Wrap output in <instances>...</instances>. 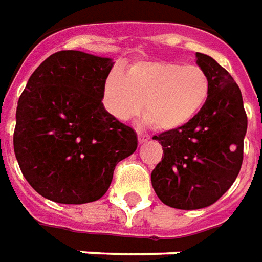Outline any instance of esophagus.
<instances>
[{"instance_id":"esophagus-1","label":"esophagus","mask_w":262,"mask_h":262,"mask_svg":"<svg viewBox=\"0 0 262 262\" xmlns=\"http://www.w3.org/2000/svg\"><path fill=\"white\" fill-rule=\"evenodd\" d=\"M137 137H138V143H140V144L147 143V141L150 140V135L143 134V133H138V134H137Z\"/></svg>"}]
</instances>
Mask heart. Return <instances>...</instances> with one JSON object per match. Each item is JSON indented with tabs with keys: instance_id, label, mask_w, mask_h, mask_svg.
Here are the masks:
<instances>
[{
	"instance_id": "heart-1",
	"label": "heart",
	"mask_w": 262,
	"mask_h": 262,
	"mask_svg": "<svg viewBox=\"0 0 262 262\" xmlns=\"http://www.w3.org/2000/svg\"><path fill=\"white\" fill-rule=\"evenodd\" d=\"M209 95L208 72L179 61H137L125 73L111 72L103 85L105 106L112 117L125 121L143 106L144 118L157 131L187 125L203 110Z\"/></svg>"
}]
</instances>
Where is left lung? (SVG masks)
<instances>
[{
    "label": "left lung",
    "mask_w": 262,
    "mask_h": 262,
    "mask_svg": "<svg viewBox=\"0 0 262 262\" xmlns=\"http://www.w3.org/2000/svg\"><path fill=\"white\" fill-rule=\"evenodd\" d=\"M196 63L210 78L208 102L187 125L152 137L164 154L152 170V189L164 205L184 210L213 205L232 186L248 125L232 76L208 54L196 53Z\"/></svg>",
    "instance_id": "1"
}]
</instances>
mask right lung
Here are the masks:
<instances>
[{
  "label": "right lung",
  "instance_id": "right-lung-1",
  "mask_svg": "<svg viewBox=\"0 0 262 262\" xmlns=\"http://www.w3.org/2000/svg\"><path fill=\"white\" fill-rule=\"evenodd\" d=\"M114 63L78 50L46 59L23 91L14 152L38 194L66 205L101 199L121 160L137 150V134L103 108Z\"/></svg>",
  "mask_w": 262,
  "mask_h": 262
}]
</instances>
